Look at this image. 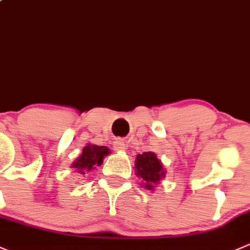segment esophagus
Here are the masks:
<instances>
[{"label":"esophagus","instance_id":"obj_1","mask_svg":"<svg viewBox=\"0 0 250 250\" xmlns=\"http://www.w3.org/2000/svg\"><path fill=\"white\" fill-rule=\"evenodd\" d=\"M112 146H113V149L116 150V151H125V150L127 149V147H125V142H123L122 139H120V138H118V139L113 140Z\"/></svg>","mask_w":250,"mask_h":250}]
</instances>
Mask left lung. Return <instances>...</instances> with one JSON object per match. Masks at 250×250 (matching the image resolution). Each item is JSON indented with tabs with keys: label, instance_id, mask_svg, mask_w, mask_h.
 Segmentation results:
<instances>
[{
	"label": "left lung",
	"instance_id": "1",
	"mask_svg": "<svg viewBox=\"0 0 250 250\" xmlns=\"http://www.w3.org/2000/svg\"><path fill=\"white\" fill-rule=\"evenodd\" d=\"M134 165L135 174L142 178V186L147 190H154L155 186L166 176L161 161L157 159L156 154L151 151L137 155Z\"/></svg>",
	"mask_w": 250,
	"mask_h": 250
}]
</instances>
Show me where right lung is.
Returning a JSON list of instances; mask_svg holds the SVG:
<instances>
[{"mask_svg": "<svg viewBox=\"0 0 250 250\" xmlns=\"http://www.w3.org/2000/svg\"><path fill=\"white\" fill-rule=\"evenodd\" d=\"M108 154H110V149L107 146L88 144L84 146L81 156L72 164V168H74V171L79 173V176L88 174L96 166H100L104 161V157Z\"/></svg>", "mask_w": 250, "mask_h": 250, "instance_id": "obj_1", "label": "right lung"}]
</instances>
